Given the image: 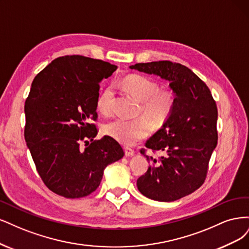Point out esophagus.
I'll return each instance as SVG.
<instances>
[{"mask_svg":"<svg viewBox=\"0 0 249 249\" xmlns=\"http://www.w3.org/2000/svg\"><path fill=\"white\" fill-rule=\"evenodd\" d=\"M124 151H125V156H126V157H131V156L134 155V151H133L131 148L125 147V148H124Z\"/></svg>","mask_w":249,"mask_h":249,"instance_id":"esophagus-1","label":"esophagus"}]
</instances>
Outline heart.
<instances>
[{
    "label": "heart",
    "instance_id": "obj_1",
    "mask_svg": "<svg viewBox=\"0 0 249 249\" xmlns=\"http://www.w3.org/2000/svg\"><path fill=\"white\" fill-rule=\"evenodd\" d=\"M124 89L140 101L139 115L145 118L135 120L116 119L104 127L106 134L125 146H133L143 140L150 132V124L159 127L172 116L175 108V96L170 90H158V85L148 76L142 74L127 75L122 82ZM115 91L107 87L97 99V107L103 115L113 111Z\"/></svg>",
    "mask_w": 249,
    "mask_h": 249
}]
</instances>
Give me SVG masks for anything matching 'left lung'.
Masks as SVG:
<instances>
[{
    "mask_svg": "<svg viewBox=\"0 0 249 249\" xmlns=\"http://www.w3.org/2000/svg\"><path fill=\"white\" fill-rule=\"evenodd\" d=\"M130 69L155 74L170 83L175 108L170 119L146 142L161 151L159 160L138 179L141 194L158 202H174L203 185L217 145V107L209 88L189 68L171 61L139 63ZM145 149L141 153L145 155Z\"/></svg>",
    "mask_w": 249,
    "mask_h": 249,
    "instance_id": "obj_1",
    "label": "left lung"
}]
</instances>
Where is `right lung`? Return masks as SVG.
Returning <instances> with one entry per match:
<instances>
[{"instance_id": "obj_1", "label": "right lung", "mask_w": 249, "mask_h": 249, "mask_svg": "<svg viewBox=\"0 0 249 249\" xmlns=\"http://www.w3.org/2000/svg\"><path fill=\"white\" fill-rule=\"evenodd\" d=\"M116 65L84 55L54 59L34 78L25 103V140L46 187L67 198L97 189L103 171L124 156L120 143L98 133L99 83ZM85 142L82 150L80 143Z\"/></svg>"}]
</instances>
